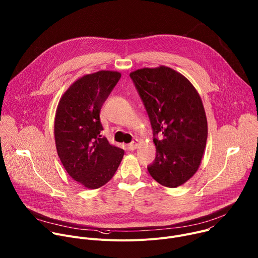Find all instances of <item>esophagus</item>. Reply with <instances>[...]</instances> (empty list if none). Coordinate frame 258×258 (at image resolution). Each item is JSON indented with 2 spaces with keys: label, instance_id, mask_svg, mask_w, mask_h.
Masks as SVG:
<instances>
[{
  "label": "esophagus",
  "instance_id": "34e87169",
  "mask_svg": "<svg viewBox=\"0 0 258 258\" xmlns=\"http://www.w3.org/2000/svg\"><path fill=\"white\" fill-rule=\"evenodd\" d=\"M139 144H140V141H139V140H137V139H136V140H134L132 143H130V144L127 145V148H128V150H131V151L136 150Z\"/></svg>",
  "mask_w": 258,
  "mask_h": 258
}]
</instances>
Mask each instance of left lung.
<instances>
[{
	"mask_svg": "<svg viewBox=\"0 0 258 258\" xmlns=\"http://www.w3.org/2000/svg\"><path fill=\"white\" fill-rule=\"evenodd\" d=\"M130 77L156 146L155 160L147 168L160 185L176 188L195 174L203 157L207 119L202 100L188 79L166 66L138 69Z\"/></svg>",
	"mask_w": 258,
	"mask_h": 258,
	"instance_id": "1",
	"label": "left lung"
}]
</instances>
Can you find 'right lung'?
<instances>
[{"label": "right lung", "mask_w": 258, "mask_h": 258, "mask_svg": "<svg viewBox=\"0 0 258 258\" xmlns=\"http://www.w3.org/2000/svg\"><path fill=\"white\" fill-rule=\"evenodd\" d=\"M117 71L102 70L84 76L61 97L54 134L58 156L67 173L88 189L111 179L124 151L101 136V108L118 83Z\"/></svg>", "instance_id": "right-lung-1"}]
</instances>
